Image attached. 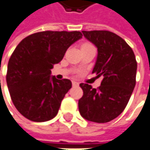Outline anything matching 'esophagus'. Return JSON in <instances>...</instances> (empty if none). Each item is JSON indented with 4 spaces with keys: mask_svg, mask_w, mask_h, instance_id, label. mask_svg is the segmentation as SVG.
<instances>
[{
    "mask_svg": "<svg viewBox=\"0 0 150 150\" xmlns=\"http://www.w3.org/2000/svg\"><path fill=\"white\" fill-rule=\"evenodd\" d=\"M72 86H79V83L77 81H72Z\"/></svg>",
    "mask_w": 150,
    "mask_h": 150,
    "instance_id": "34e87169",
    "label": "esophagus"
}]
</instances>
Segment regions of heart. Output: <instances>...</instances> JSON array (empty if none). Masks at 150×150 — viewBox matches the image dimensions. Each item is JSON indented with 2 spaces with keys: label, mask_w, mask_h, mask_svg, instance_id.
Here are the masks:
<instances>
[{
  "label": "heart",
  "mask_w": 150,
  "mask_h": 150,
  "mask_svg": "<svg viewBox=\"0 0 150 150\" xmlns=\"http://www.w3.org/2000/svg\"><path fill=\"white\" fill-rule=\"evenodd\" d=\"M88 45H92V44H90V43H88V42H84V43L82 44V47H84V46H88Z\"/></svg>",
  "instance_id": "obj_1"
}]
</instances>
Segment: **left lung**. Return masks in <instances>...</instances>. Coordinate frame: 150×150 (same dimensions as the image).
Here are the masks:
<instances>
[{
  "label": "left lung",
  "mask_w": 150,
  "mask_h": 150,
  "mask_svg": "<svg viewBox=\"0 0 150 150\" xmlns=\"http://www.w3.org/2000/svg\"><path fill=\"white\" fill-rule=\"evenodd\" d=\"M98 49L93 73L102 76L97 89L81 83L84 94L79 100L81 116L89 121L106 123L118 117L128 103L135 86L137 63L131 47L108 30L82 31Z\"/></svg>",
  "instance_id": "obj_1"
}]
</instances>
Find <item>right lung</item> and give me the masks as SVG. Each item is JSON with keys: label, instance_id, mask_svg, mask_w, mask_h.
Returning a JSON list of instances; mask_svg holds the SVG:
<instances>
[{"label": "right lung", "instance_id": "right-lung-1", "mask_svg": "<svg viewBox=\"0 0 150 150\" xmlns=\"http://www.w3.org/2000/svg\"><path fill=\"white\" fill-rule=\"evenodd\" d=\"M80 38L79 31L47 30L25 38L16 46L8 64L6 79L16 108L25 118L42 122L57 114L71 82L57 79L50 70Z\"/></svg>", "mask_w": 150, "mask_h": 150}]
</instances>
